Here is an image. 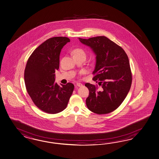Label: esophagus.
Here are the masks:
<instances>
[{"instance_id": "34e87169", "label": "esophagus", "mask_w": 159, "mask_h": 159, "mask_svg": "<svg viewBox=\"0 0 159 159\" xmlns=\"http://www.w3.org/2000/svg\"><path fill=\"white\" fill-rule=\"evenodd\" d=\"M76 86L78 87H82L83 86V84L80 83H76Z\"/></svg>"}]
</instances>
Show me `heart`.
Instances as JSON below:
<instances>
[{"mask_svg": "<svg viewBox=\"0 0 159 159\" xmlns=\"http://www.w3.org/2000/svg\"><path fill=\"white\" fill-rule=\"evenodd\" d=\"M73 56H86L84 51L81 48H76L73 51Z\"/></svg>", "mask_w": 159, "mask_h": 159, "instance_id": "obj_1", "label": "heart"}]
</instances>
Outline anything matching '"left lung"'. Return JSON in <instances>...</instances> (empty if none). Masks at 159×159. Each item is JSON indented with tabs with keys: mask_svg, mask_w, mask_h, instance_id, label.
<instances>
[{
	"mask_svg": "<svg viewBox=\"0 0 159 159\" xmlns=\"http://www.w3.org/2000/svg\"><path fill=\"white\" fill-rule=\"evenodd\" d=\"M79 39L96 55L93 80L98 82L99 87L85 84L89 90L87 107L97 114L110 113L120 106L130 90L132 77L128 57L120 46L104 36Z\"/></svg>",
	"mask_w": 159,
	"mask_h": 159,
	"instance_id": "left-lung-1",
	"label": "left lung"
}]
</instances>
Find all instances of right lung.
<instances>
[{"label": "right lung", "instance_id": "obj_1", "mask_svg": "<svg viewBox=\"0 0 159 159\" xmlns=\"http://www.w3.org/2000/svg\"><path fill=\"white\" fill-rule=\"evenodd\" d=\"M69 42L65 37L48 39L34 50L25 66L24 82L29 96L39 109L48 114L64 110L74 90L71 83L61 86L55 83L61 49Z\"/></svg>", "mask_w": 159, "mask_h": 159}]
</instances>
